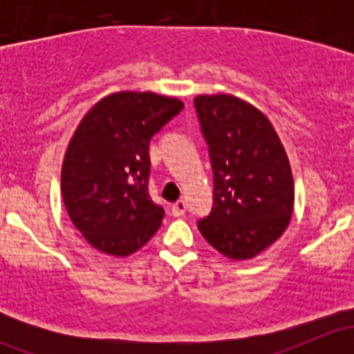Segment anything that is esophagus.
I'll list each match as a JSON object with an SVG mask.
<instances>
[{
    "instance_id": "esophagus-1",
    "label": "esophagus",
    "mask_w": 354,
    "mask_h": 354,
    "mask_svg": "<svg viewBox=\"0 0 354 354\" xmlns=\"http://www.w3.org/2000/svg\"><path fill=\"white\" fill-rule=\"evenodd\" d=\"M171 212H173V216L176 217L185 216V212H187V202H185V200H178V202H174L173 207H171Z\"/></svg>"
}]
</instances>
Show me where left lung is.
Instances as JSON below:
<instances>
[{"instance_id": "8db88e82", "label": "left lung", "mask_w": 354, "mask_h": 354, "mask_svg": "<svg viewBox=\"0 0 354 354\" xmlns=\"http://www.w3.org/2000/svg\"><path fill=\"white\" fill-rule=\"evenodd\" d=\"M214 171V203L198 230L231 260H250L279 240L291 221L295 181L269 118L231 94L195 97Z\"/></svg>"}]
</instances>
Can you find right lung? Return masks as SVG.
<instances>
[{"label":"right lung","instance_id":"obj_1","mask_svg":"<svg viewBox=\"0 0 354 354\" xmlns=\"http://www.w3.org/2000/svg\"><path fill=\"white\" fill-rule=\"evenodd\" d=\"M183 109L176 97L121 91L95 102L68 144L62 194L71 223L88 245L128 257L162 223L147 192L149 142Z\"/></svg>","mask_w":354,"mask_h":354}]
</instances>
